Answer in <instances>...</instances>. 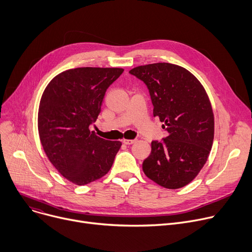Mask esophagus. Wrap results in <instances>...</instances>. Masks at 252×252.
<instances>
[{"mask_svg": "<svg viewBox=\"0 0 252 252\" xmlns=\"http://www.w3.org/2000/svg\"><path fill=\"white\" fill-rule=\"evenodd\" d=\"M135 142H136V140H126V139L123 140V143L125 145H131V144H133Z\"/></svg>", "mask_w": 252, "mask_h": 252, "instance_id": "34e87169", "label": "esophagus"}]
</instances>
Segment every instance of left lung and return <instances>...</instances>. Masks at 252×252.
Masks as SVG:
<instances>
[{
    "label": "left lung",
    "mask_w": 252,
    "mask_h": 252,
    "mask_svg": "<svg viewBox=\"0 0 252 252\" xmlns=\"http://www.w3.org/2000/svg\"><path fill=\"white\" fill-rule=\"evenodd\" d=\"M129 73L147 85L153 114L168 132L162 142L151 143L143 171L165 189L186 187L206 164L213 146L215 123L209 96L200 82L177 64L150 63Z\"/></svg>",
    "instance_id": "left-lung-1"
}]
</instances>
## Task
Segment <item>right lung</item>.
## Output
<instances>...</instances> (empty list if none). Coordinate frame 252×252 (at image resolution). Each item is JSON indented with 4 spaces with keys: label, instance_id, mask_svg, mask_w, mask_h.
<instances>
[{
    "label": "right lung",
    "instance_id": "1",
    "mask_svg": "<svg viewBox=\"0 0 252 252\" xmlns=\"http://www.w3.org/2000/svg\"><path fill=\"white\" fill-rule=\"evenodd\" d=\"M124 72L121 68H76L48 83L40 99L38 132L56 169L77 186L104 176L120 141H107L90 130L101 111L105 92Z\"/></svg>",
    "mask_w": 252,
    "mask_h": 252
}]
</instances>
